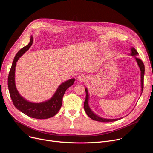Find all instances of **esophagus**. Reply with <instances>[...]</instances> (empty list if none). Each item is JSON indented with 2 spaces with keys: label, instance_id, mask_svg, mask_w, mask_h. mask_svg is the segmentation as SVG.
I'll return each mask as SVG.
<instances>
[{
  "label": "esophagus",
  "instance_id": "34e87169",
  "mask_svg": "<svg viewBox=\"0 0 153 153\" xmlns=\"http://www.w3.org/2000/svg\"><path fill=\"white\" fill-rule=\"evenodd\" d=\"M78 80L80 82H85L87 80V76L84 75H81L78 77Z\"/></svg>",
  "mask_w": 153,
  "mask_h": 153
}]
</instances>
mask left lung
Instances as JSON below:
<instances>
[{"label":"left lung","instance_id":"obj_1","mask_svg":"<svg viewBox=\"0 0 153 153\" xmlns=\"http://www.w3.org/2000/svg\"><path fill=\"white\" fill-rule=\"evenodd\" d=\"M131 55L135 57V59H136L137 64L140 67V69L141 71V86H142V93L143 92V78H144V74H145V65L143 62V61L138 58H136V56H139V53L137 52V51L135 50L134 48H131ZM86 91V99L85 101H84V111H85L87 115L91 118L92 119L97 121V122H114V121H117L118 120H119V118H117V119H106V118H101L97 115H95L89 108V105H88V98H89V95H88V92L87 89H85Z\"/></svg>","mask_w":153,"mask_h":153}]
</instances>
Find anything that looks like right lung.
Wrapping results in <instances>:
<instances>
[{"label":"right lung","mask_w":153,"mask_h":153,"mask_svg":"<svg viewBox=\"0 0 153 153\" xmlns=\"http://www.w3.org/2000/svg\"><path fill=\"white\" fill-rule=\"evenodd\" d=\"M31 37L30 43L22 48L16 55L9 72L8 78V87L10 95L14 106L22 113L30 117L38 119H46L55 115L59 111L62 103V97L67 89L74 84L75 79L72 78L61 84L55 95L50 100L40 103H33L22 97L16 89L14 82L15 67L19 58L27 51L33 44Z\"/></svg>","instance_id":"right-lung-1"}]
</instances>
